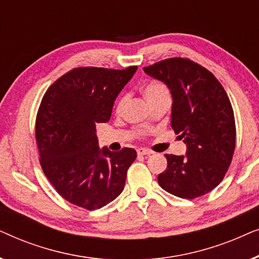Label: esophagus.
<instances>
[{"label":"esophagus","instance_id":"esophagus-1","mask_svg":"<svg viewBox=\"0 0 259 259\" xmlns=\"http://www.w3.org/2000/svg\"><path fill=\"white\" fill-rule=\"evenodd\" d=\"M137 153L138 155H150L152 154V151L146 150V148H138Z\"/></svg>","mask_w":259,"mask_h":259}]
</instances>
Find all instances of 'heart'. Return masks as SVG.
<instances>
[{
	"instance_id": "b5f03b06",
	"label": "heart",
	"mask_w": 259,
	"mask_h": 259,
	"mask_svg": "<svg viewBox=\"0 0 259 259\" xmlns=\"http://www.w3.org/2000/svg\"><path fill=\"white\" fill-rule=\"evenodd\" d=\"M141 92H143L145 99H146L151 106L162 100H171V94H169L168 88L161 81H150V82L145 83L143 88H141ZM125 97H121L119 99L115 105L116 112L121 111L123 104H125Z\"/></svg>"
}]
</instances>
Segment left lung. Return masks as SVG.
<instances>
[{
  "instance_id": "1",
  "label": "left lung",
  "mask_w": 259,
  "mask_h": 259,
  "mask_svg": "<svg viewBox=\"0 0 259 259\" xmlns=\"http://www.w3.org/2000/svg\"><path fill=\"white\" fill-rule=\"evenodd\" d=\"M143 69L171 90L172 128L187 145L185 155L165 154L167 168L158 176L159 185L185 199L204 196L224 179L235 152L228 94L210 70L190 59L161 60Z\"/></svg>"
}]
</instances>
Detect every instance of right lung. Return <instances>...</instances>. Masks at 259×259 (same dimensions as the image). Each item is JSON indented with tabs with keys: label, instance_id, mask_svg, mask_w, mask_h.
<instances>
[{
	"label": "right lung",
	"instance_id": "add662e5",
	"mask_svg": "<svg viewBox=\"0 0 259 259\" xmlns=\"http://www.w3.org/2000/svg\"><path fill=\"white\" fill-rule=\"evenodd\" d=\"M137 69L77 67L42 98L35 122L41 167L56 192L76 206L97 210L122 192L137 152L99 150L95 127L111 119L115 98Z\"/></svg>",
	"mask_w": 259,
	"mask_h": 259
}]
</instances>
